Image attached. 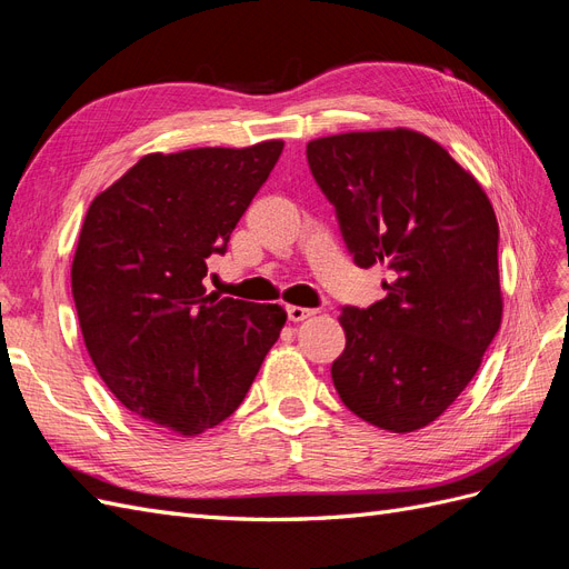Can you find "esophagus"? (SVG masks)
<instances>
[{"label": "esophagus", "instance_id": "obj_1", "mask_svg": "<svg viewBox=\"0 0 569 569\" xmlns=\"http://www.w3.org/2000/svg\"><path fill=\"white\" fill-rule=\"evenodd\" d=\"M316 313H318L316 308H306V306H287V316H289V320H291V322H301V320L311 318V316H316Z\"/></svg>", "mask_w": 569, "mask_h": 569}]
</instances>
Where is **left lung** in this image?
<instances>
[{
  "mask_svg": "<svg viewBox=\"0 0 569 569\" xmlns=\"http://www.w3.org/2000/svg\"><path fill=\"white\" fill-rule=\"evenodd\" d=\"M306 157L353 261L391 274L382 301L339 316V399L387 432H416L470 385L501 327L493 206L470 170L410 128L318 137Z\"/></svg>",
  "mask_w": 569,
  "mask_h": 569,
  "instance_id": "1",
  "label": "left lung"
}]
</instances>
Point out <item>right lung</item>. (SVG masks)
Returning a JSON list of instances; mask_svg holds the SVG:
<instances>
[{
	"label": "right lung",
	"instance_id": "add662e5",
	"mask_svg": "<svg viewBox=\"0 0 569 569\" xmlns=\"http://www.w3.org/2000/svg\"><path fill=\"white\" fill-rule=\"evenodd\" d=\"M282 147L147 153L84 216L71 266L84 347L116 399L166 435L230 418L287 322L278 303L203 287Z\"/></svg>",
	"mask_w": 569,
	"mask_h": 569
}]
</instances>
